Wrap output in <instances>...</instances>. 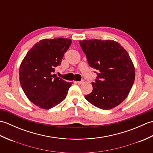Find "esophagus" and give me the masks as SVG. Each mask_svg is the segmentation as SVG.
<instances>
[{"instance_id": "obj_1", "label": "esophagus", "mask_w": 153, "mask_h": 153, "mask_svg": "<svg viewBox=\"0 0 153 153\" xmlns=\"http://www.w3.org/2000/svg\"><path fill=\"white\" fill-rule=\"evenodd\" d=\"M76 83L79 84V85H80V84H82L83 83V80H82V81H79V82H75Z\"/></svg>"}]
</instances>
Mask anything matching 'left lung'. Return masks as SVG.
I'll return each instance as SVG.
<instances>
[{"instance_id": "obj_1", "label": "left lung", "mask_w": 153, "mask_h": 153, "mask_svg": "<svg viewBox=\"0 0 153 153\" xmlns=\"http://www.w3.org/2000/svg\"><path fill=\"white\" fill-rule=\"evenodd\" d=\"M79 44L89 66L98 70L92 92L85 98L99 108H114L126 99L134 83L135 68L128 53L112 40H83Z\"/></svg>"}]
</instances>
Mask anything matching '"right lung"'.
I'll return each instance as SVG.
<instances>
[{
    "label": "right lung",
    "instance_id": "obj_1",
    "mask_svg": "<svg viewBox=\"0 0 153 153\" xmlns=\"http://www.w3.org/2000/svg\"><path fill=\"white\" fill-rule=\"evenodd\" d=\"M71 43L69 39H43L27 52L19 67L22 88L31 102L50 109L66 99L71 83L53 74Z\"/></svg>",
    "mask_w": 153,
    "mask_h": 153
}]
</instances>
